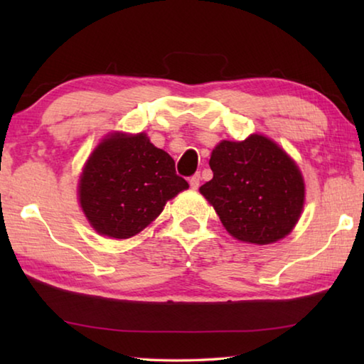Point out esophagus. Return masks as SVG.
Wrapping results in <instances>:
<instances>
[{"mask_svg":"<svg viewBox=\"0 0 364 364\" xmlns=\"http://www.w3.org/2000/svg\"><path fill=\"white\" fill-rule=\"evenodd\" d=\"M189 184H191V188H193V189L199 188V184H200V173H194L193 176H191V178H189Z\"/></svg>","mask_w":364,"mask_h":364,"instance_id":"34e87169","label":"esophagus"}]
</instances>
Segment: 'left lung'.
<instances>
[{
  "mask_svg": "<svg viewBox=\"0 0 364 364\" xmlns=\"http://www.w3.org/2000/svg\"><path fill=\"white\" fill-rule=\"evenodd\" d=\"M208 165L213 178L200 193L231 236L269 244L291 232L304 208L305 186L297 165L278 144L260 134L221 141Z\"/></svg>",
  "mask_w": 364,
  "mask_h": 364,
  "instance_id": "1",
  "label": "left lung"
}]
</instances>
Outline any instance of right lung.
<instances>
[{"mask_svg":"<svg viewBox=\"0 0 364 364\" xmlns=\"http://www.w3.org/2000/svg\"><path fill=\"white\" fill-rule=\"evenodd\" d=\"M175 160L144 133L112 134L96 147L80 180V204L95 230L115 239L132 237L188 189Z\"/></svg>","mask_w":364,"mask_h":364,"instance_id":"right-lung-1","label":"right lung"}]
</instances>
